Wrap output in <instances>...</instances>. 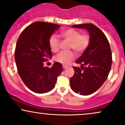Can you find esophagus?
Masks as SVG:
<instances>
[{"label": "esophagus", "instance_id": "1", "mask_svg": "<svg viewBox=\"0 0 125 125\" xmlns=\"http://www.w3.org/2000/svg\"><path fill=\"white\" fill-rule=\"evenodd\" d=\"M67 67H68V66H66V65H62L63 69H66Z\"/></svg>", "mask_w": 125, "mask_h": 125}]
</instances>
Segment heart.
Returning <instances> with one entry per match:
<instances>
[{
  "instance_id": "obj_1",
  "label": "heart",
  "mask_w": 125,
  "mask_h": 125,
  "mask_svg": "<svg viewBox=\"0 0 125 125\" xmlns=\"http://www.w3.org/2000/svg\"><path fill=\"white\" fill-rule=\"evenodd\" d=\"M60 36L70 42L69 48L73 49L77 53H82L87 49L90 42V36L85 33L80 34L79 31L74 29H68L60 32ZM59 39L53 35L50 37L49 45L51 51L56 53L59 49ZM75 54L73 52H61L57 54L54 60L62 64H68L74 59Z\"/></svg>"
}]
</instances>
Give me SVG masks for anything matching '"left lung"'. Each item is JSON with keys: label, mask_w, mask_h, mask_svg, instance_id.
<instances>
[{"label": "left lung", "mask_w": 125, "mask_h": 125, "mask_svg": "<svg viewBox=\"0 0 125 125\" xmlns=\"http://www.w3.org/2000/svg\"><path fill=\"white\" fill-rule=\"evenodd\" d=\"M85 29L90 33L89 46L76 62L81 68L73 66L74 75L70 79L71 89L82 95L95 92L107 78L112 64V53L110 43L101 30L92 23L72 26Z\"/></svg>", "instance_id": "left-lung-1"}]
</instances>
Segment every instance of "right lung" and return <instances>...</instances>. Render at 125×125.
<instances>
[{"label": "right lung", "mask_w": 125, "mask_h": 125, "mask_svg": "<svg viewBox=\"0 0 125 125\" xmlns=\"http://www.w3.org/2000/svg\"><path fill=\"white\" fill-rule=\"evenodd\" d=\"M60 27L54 23L34 22L22 31L18 39L15 50L18 72L24 84L35 93L53 90L62 71L61 63L55 62L51 68L44 67L43 63L52 57L49 40Z\"/></svg>", "instance_id": "add662e5"}]
</instances>
